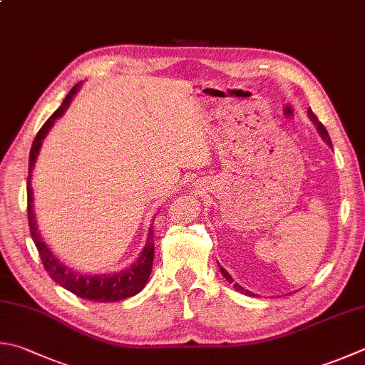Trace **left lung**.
<instances>
[{"label":"left lung","mask_w":365,"mask_h":365,"mask_svg":"<svg viewBox=\"0 0 365 365\" xmlns=\"http://www.w3.org/2000/svg\"><path fill=\"white\" fill-rule=\"evenodd\" d=\"M308 115H310V119L314 122V125L316 127H318V132L321 133V136H322V140H324L327 144H329V146H332V143H331V136H329V133H327V130H326V127L324 125H322V123L319 122V119L318 118H316V114L312 111V108L310 109H308ZM219 270H221V273L224 274V277H225V279L227 281H229V283H233V278L230 277V274L229 273H227V270H225V268L224 267H221V265H219ZM233 287H235V289L237 291H240V292H243V294H247V295H254L252 292H250V291H246V289H243V287L242 286H240V284H233Z\"/></svg>","instance_id":"left-lung-1"}]
</instances>
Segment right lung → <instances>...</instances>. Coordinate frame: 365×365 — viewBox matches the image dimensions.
<instances>
[{
  "label": "right lung",
  "mask_w": 365,
  "mask_h": 365,
  "mask_svg": "<svg viewBox=\"0 0 365 365\" xmlns=\"http://www.w3.org/2000/svg\"><path fill=\"white\" fill-rule=\"evenodd\" d=\"M81 86L76 84L70 93L66 95L61 106L55 111L49 119L46 120V123L36 135L33 144H31V150H30V163H29V180H26V200H29V205H26V210H29V224H30V232H31V238L34 245L38 247L39 257L43 260V265L46 268V272L49 273V277L55 281V283L60 284L61 287H65L70 292L76 294L78 297L87 299V300H93V302H118L132 297V295L138 294L144 286H146L149 274L153 272V262H154V235H153V229H149V237H148V243L144 246L143 252L140 254V257L136 262L125 268V270L118 272V273H106V274H81L76 273L70 268L65 267L63 264H60L57 257L53 256L52 251L47 247V245L43 242L41 238L38 227H36V219H34V212H33V189H31V170L34 167V162H36L38 153L41 149V143H43L44 136L49 132L51 127L53 125L55 119H58L60 115H63L66 111L68 105H70L74 93L78 92V88Z\"/></svg>",
  "instance_id": "obj_1"
}]
</instances>
